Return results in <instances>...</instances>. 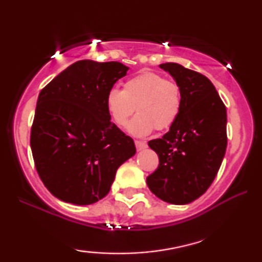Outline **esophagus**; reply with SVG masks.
Here are the masks:
<instances>
[{
	"label": "esophagus",
	"mask_w": 262,
	"mask_h": 262,
	"mask_svg": "<svg viewBox=\"0 0 262 262\" xmlns=\"http://www.w3.org/2000/svg\"><path fill=\"white\" fill-rule=\"evenodd\" d=\"M135 144H136V148H137L138 151H141V150L146 148V143L142 142V141H135Z\"/></svg>",
	"instance_id": "obj_1"
}]
</instances>
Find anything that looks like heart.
Wrapping results in <instances>:
<instances>
[{
  "label": "heart",
  "instance_id": "1",
  "mask_svg": "<svg viewBox=\"0 0 262 262\" xmlns=\"http://www.w3.org/2000/svg\"><path fill=\"white\" fill-rule=\"evenodd\" d=\"M182 91L175 81L166 80L154 71H142L128 78L123 91L112 88L106 95V108L117 126L123 127L137 110L138 114L127 125L136 137L173 126L182 110Z\"/></svg>",
  "mask_w": 262,
  "mask_h": 262
}]
</instances>
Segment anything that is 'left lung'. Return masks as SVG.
Instances as JSON below:
<instances>
[{
	"mask_svg": "<svg viewBox=\"0 0 262 262\" xmlns=\"http://www.w3.org/2000/svg\"><path fill=\"white\" fill-rule=\"evenodd\" d=\"M160 68L180 85L184 103L169 131L148 143L160 163L146 184L163 202L184 205L204 194L216 178L227 149V108L206 76L178 63Z\"/></svg>",
	"mask_w": 262,
	"mask_h": 262,
	"instance_id": "obj_1",
	"label": "left lung"
}]
</instances>
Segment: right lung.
I'll list each match as a JSON object with an SVG mask.
<instances>
[{
	"instance_id": "add662e5",
	"label": "right lung",
	"mask_w": 262,
	"mask_h": 262,
	"mask_svg": "<svg viewBox=\"0 0 262 262\" xmlns=\"http://www.w3.org/2000/svg\"><path fill=\"white\" fill-rule=\"evenodd\" d=\"M127 70L119 62L78 60L41 89L31 149L42 184L56 198L96 203L136 154L132 138L111 123L106 108L107 93Z\"/></svg>"
}]
</instances>
